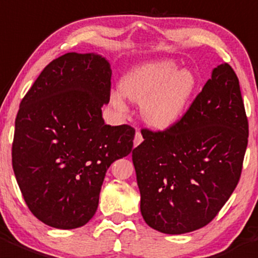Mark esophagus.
Wrapping results in <instances>:
<instances>
[{
  "label": "esophagus",
  "instance_id": "34e87169",
  "mask_svg": "<svg viewBox=\"0 0 258 258\" xmlns=\"http://www.w3.org/2000/svg\"><path fill=\"white\" fill-rule=\"evenodd\" d=\"M144 141V137H142V134L140 131H136V135H135V139H134V146H139L141 142Z\"/></svg>",
  "mask_w": 258,
  "mask_h": 258
}]
</instances>
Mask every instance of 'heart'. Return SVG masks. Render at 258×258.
<instances>
[{"label": "heart", "instance_id": "1", "mask_svg": "<svg viewBox=\"0 0 258 258\" xmlns=\"http://www.w3.org/2000/svg\"><path fill=\"white\" fill-rule=\"evenodd\" d=\"M171 60L144 64L132 69L121 81V91L131 101L141 103L142 118L155 128H167L186 109L197 91L196 76L179 69ZM111 102L121 113L127 112L123 96L111 94Z\"/></svg>", "mask_w": 258, "mask_h": 258}]
</instances>
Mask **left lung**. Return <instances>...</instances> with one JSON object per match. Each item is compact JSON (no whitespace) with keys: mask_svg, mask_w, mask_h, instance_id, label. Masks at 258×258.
Masks as SVG:
<instances>
[{"mask_svg":"<svg viewBox=\"0 0 258 258\" xmlns=\"http://www.w3.org/2000/svg\"><path fill=\"white\" fill-rule=\"evenodd\" d=\"M132 151L141 214L166 234L211 223L239 181L248 119L229 64L214 68L184 116L164 131L142 128Z\"/></svg>","mask_w":258,"mask_h":258,"instance_id":"1","label":"left lung"}]
</instances>
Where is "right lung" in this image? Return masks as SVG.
Here are the masks:
<instances>
[{
  "label": "right lung",
  "instance_id": "right-lung-1",
  "mask_svg": "<svg viewBox=\"0 0 258 258\" xmlns=\"http://www.w3.org/2000/svg\"><path fill=\"white\" fill-rule=\"evenodd\" d=\"M111 76L101 55L67 52L45 67L20 103L12 167L30 212L47 226L88 223L108 167L132 151L134 127L102 118Z\"/></svg>",
  "mask_w": 258,
  "mask_h": 258
}]
</instances>
